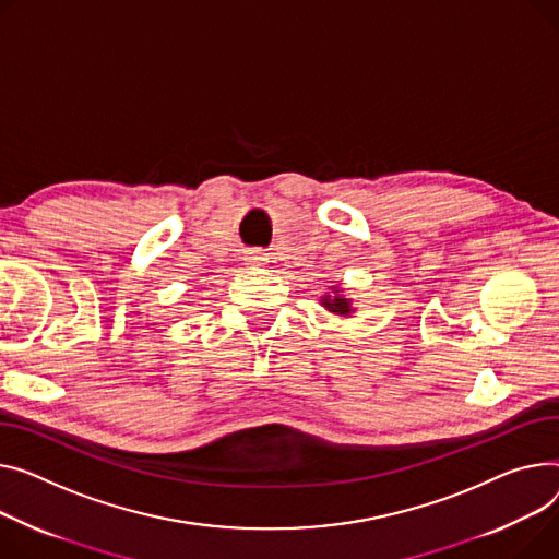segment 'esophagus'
<instances>
[{"mask_svg":"<svg viewBox=\"0 0 559 559\" xmlns=\"http://www.w3.org/2000/svg\"><path fill=\"white\" fill-rule=\"evenodd\" d=\"M245 260H247V265H251L253 270L267 265V255H265L263 251H260V249H249L247 255H245Z\"/></svg>","mask_w":559,"mask_h":559,"instance_id":"obj_1","label":"esophagus"}]
</instances>
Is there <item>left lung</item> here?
<instances>
[{"label": "left lung", "mask_w": 559, "mask_h": 559, "mask_svg": "<svg viewBox=\"0 0 559 559\" xmlns=\"http://www.w3.org/2000/svg\"><path fill=\"white\" fill-rule=\"evenodd\" d=\"M321 306L325 308V310H330V312H334V314H342V317H348L350 312H355V308H353V301L350 299H346L344 294H340V289H337V294H325L323 299H321Z\"/></svg>", "instance_id": "8db88e82"}]
</instances>
